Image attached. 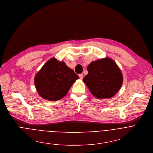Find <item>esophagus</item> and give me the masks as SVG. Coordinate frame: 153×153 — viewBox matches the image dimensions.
Listing matches in <instances>:
<instances>
[{
    "mask_svg": "<svg viewBox=\"0 0 153 153\" xmlns=\"http://www.w3.org/2000/svg\"><path fill=\"white\" fill-rule=\"evenodd\" d=\"M79 77L80 79H82V78H83V74H79Z\"/></svg>",
    "mask_w": 153,
    "mask_h": 153,
    "instance_id": "1",
    "label": "esophagus"
}]
</instances>
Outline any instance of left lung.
Returning a JSON list of instances; mask_svg holds the SVG:
<instances>
[{
    "label": "left lung",
    "mask_w": 153,
    "mask_h": 153,
    "mask_svg": "<svg viewBox=\"0 0 153 153\" xmlns=\"http://www.w3.org/2000/svg\"><path fill=\"white\" fill-rule=\"evenodd\" d=\"M87 70L88 74L83 78V81L95 97L111 98L121 88L122 73L112 59L105 58L93 61Z\"/></svg>",
    "instance_id": "1"
}]
</instances>
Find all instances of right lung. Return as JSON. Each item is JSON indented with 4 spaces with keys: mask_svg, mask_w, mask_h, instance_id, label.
I'll use <instances>...</instances> for the list:
<instances>
[{
    "mask_svg": "<svg viewBox=\"0 0 153 153\" xmlns=\"http://www.w3.org/2000/svg\"><path fill=\"white\" fill-rule=\"evenodd\" d=\"M79 76L62 61L52 58L48 60L35 77L38 94L43 98L57 101L62 98Z\"/></svg>",
    "mask_w": 153,
    "mask_h": 153,
    "instance_id": "add662e5",
    "label": "right lung"
}]
</instances>
